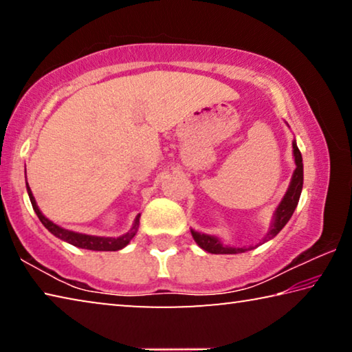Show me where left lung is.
<instances>
[{"label":"left lung","instance_id":"8db88e82","mask_svg":"<svg viewBox=\"0 0 352 352\" xmlns=\"http://www.w3.org/2000/svg\"><path fill=\"white\" fill-rule=\"evenodd\" d=\"M294 157H295V164L296 169L294 172V177H292L290 186L285 192L284 199L281 204H279L276 214H275V222H273V226L270 230V234H267V237L264 239V242H267L269 239H272L273 236H276L279 231L284 228V225L289 222L292 214H294L295 208L300 201V195H301V189H302V157L300 148H298L296 142L294 141ZM192 233L194 241L199 243V247H201L208 253H214V254H236V253H243L247 252V248H233V247H226L220 243V241L217 237L214 236H208V234H201L197 233V231L190 230ZM261 245V243H259Z\"/></svg>","mask_w":352,"mask_h":352}]
</instances>
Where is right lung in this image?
<instances>
[{
    "instance_id": "1",
    "label": "right lung",
    "mask_w": 352,
    "mask_h": 352,
    "mask_svg": "<svg viewBox=\"0 0 352 352\" xmlns=\"http://www.w3.org/2000/svg\"><path fill=\"white\" fill-rule=\"evenodd\" d=\"M28 194H29V199H31V204L35 214H37L40 222L43 223L47 230L51 231L52 234L57 236L58 239L62 241H67L69 243H73L74 247H79V248H85V250H94V252H118V250H121L127 245V243L132 241V237L136 234V231H138V226H140V214L136 216L135 219V223L132 226V230L129 231V233L122 234L121 237H96V236H88V234H79V233H74V231H68V230H63L60 226H57L56 223H52L51 220H47L43 214L40 212L37 204H35V199L31 192V189H29V184H28Z\"/></svg>"
}]
</instances>
